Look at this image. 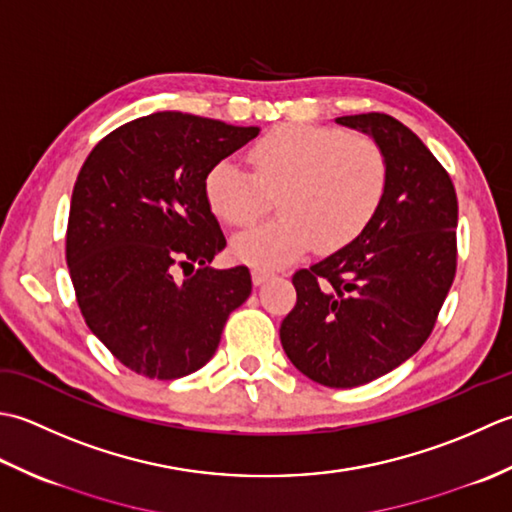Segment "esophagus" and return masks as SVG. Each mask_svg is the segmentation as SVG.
Wrapping results in <instances>:
<instances>
[{"label": "esophagus", "mask_w": 512, "mask_h": 512, "mask_svg": "<svg viewBox=\"0 0 512 512\" xmlns=\"http://www.w3.org/2000/svg\"><path fill=\"white\" fill-rule=\"evenodd\" d=\"M274 276L271 274V271H267V269H254L252 271V280H254V285H263V283H267V280Z\"/></svg>", "instance_id": "1"}]
</instances>
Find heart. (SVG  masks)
I'll return each mask as SVG.
<instances>
[{"mask_svg": "<svg viewBox=\"0 0 512 512\" xmlns=\"http://www.w3.org/2000/svg\"><path fill=\"white\" fill-rule=\"evenodd\" d=\"M254 176L232 159L205 174L210 210L234 227L256 223L276 194L278 218L238 234L234 256L247 265L283 267L311 245L336 252L369 227L389 185L382 148L364 134L280 125L249 150Z\"/></svg>", "mask_w": 512, "mask_h": 512, "instance_id": "heart-1", "label": "heart"}]
</instances>
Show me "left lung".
Returning a JSON list of instances; mask_svg holds the SVG:
<instances>
[{"label": "left lung", "mask_w": 512, "mask_h": 512, "mask_svg": "<svg viewBox=\"0 0 512 512\" xmlns=\"http://www.w3.org/2000/svg\"><path fill=\"white\" fill-rule=\"evenodd\" d=\"M336 123L380 145L387 194L356 241L296 271V307L280 325V342L309 380L351 389L400 367L431 336L455 278L457 194L440 161L398 119L369 112Z\"/></svg>", "instance_id": "1"}]
</instances>
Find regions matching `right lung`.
I'll list each match as a JSON object with an SVG mask.
<instances>
[{"mask_svg":"<svg viewBox=\"0 0 512 512\" xmlns=\"http://www.w3.org/2000/svg\"><path fill=\"white\" fill-rule=\"evenodd\" d=\"M258 132L154 112L103 137L83 163L66 263L86 325L130 371L150 380L198 371L252 294L247 267H210L227 241L203 181Z\"/></svg>","mask_w":512,"mask_h":512,"instance_id":"obj_1","label":"right lung"}]
</instances>
